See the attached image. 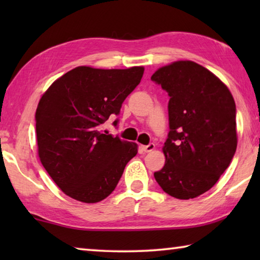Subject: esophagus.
I'll list each match as a JSON object with an SVG mask.
<instances>
[{"label":"esophagus","mask_w":260,"mask_h":260,"mask_svg":"<svg viewBox=\"0 0 260 260\" xmlns=\"http://www.w3.org/2000/svg\"><path fill=\"white\" fill-rule=\"evenodd\" d=\"M153 149H155V144L153 143H149L148 146H143V150L146 152H150L153 150Z\"/></svg>","instance_id":"34e87169"}]
</instances>
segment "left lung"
Returning <instances> with one entry per match:
<instances>
[{
  "label": "left lung",
  "instance_id": "left-lung-1",
  "mask_svg": "<svg viewBox=\"0 0 260 260\" xmlns=\"http://www.w3.org/2000/svg\"><path fill=\"white\" fill-rule=\"evenodd\" d=\"M151 80L170 96L166 162L153 177L172 197L195 199L214 186L235 155L234 99L219 78L191 60L158 69Z\"/></svg>",
  "mask_w": 260,
  "mask_h": 260
}]
</instances>
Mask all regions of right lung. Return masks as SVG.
<instances>
[{"mask_svg": "<svg viewBox=\"0 0 260 260\" xmlns=\"http://www.w3.org/2000/svg\"><path fill=\"white\" fill-rule=\"evenodd\" d=\"M144 69L78 67L52 83L39 102L35 121L39 157L61 191L83 203L111 193L136 153L135 143L101 131L118 116ZM118 124V119L113 125Z\"/></svg>", "mask_w": 260, "mask_h": 260, "instance_id": "right-lung-1", "label": "right lung"}]
</instances>
